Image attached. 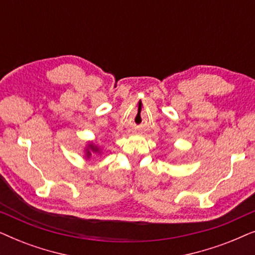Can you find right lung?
<instances>
[{
  "label": "right lung",
  "mask_w": 255,
  "mask_h": 255,
  "mask_svg": "<svg viewBox=\"0 0 255 255\" xmlns=\"http://www.w3.org/2000/svg\"><path fill=\"white\" fill-rule=\"evenodd\" d=\"M92 148L94 149V151H97V148H95V147H93V146H92Z\"/></svg>",
  "instance_id": "obj_1"
}]
</instances>
